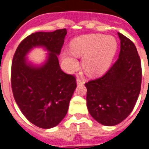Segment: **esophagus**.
I'll list each match as a JSON object with an SVG mask.
<instances>
[{
  "label": "esophagus",
  "instance_id": "esophagus-1",
  "mask_svg": "<svg viewBox=\"0 0 149 149\" xmlns=\"http://www.w3.org/2000/svg\"><path fill=\"white\" fill-rule=\"evenodd\" d=\"M77 84H84V80H82V79L79 78V77H77Z\"/></svg>",
  "mask_w": 149,
  "mask_h": 149
}]
</instances>
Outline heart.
Masks as SVG:
<instances>
[{"label": "heart", "instance_id": "heart-1", "mask_svg": "<svg viewBox=\"0 0 149 149\" xmlns=\"http://www.w3.org/2000/svg\"><path fill=\"white\" fill-rule=\"evenodd\" d=\"M117 41L112 36L93 34L74 41L71 51L63 54V60L68 71L77 69L79 63L74 56L82 59V66L89 75L106 71L111 64L117 51Z\"/></svg>", "mask_w": 149, "mask_h": 149}]
</instances>
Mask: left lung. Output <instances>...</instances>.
Listing matches in <instances>:
<instances>
[{"instance_id": "obj_1", "label": "left lung", "mask_w": 149, "mask_h": 149, "mask_svg": "<svg viewBox=\"0 0 149 149\" xmlns=\"http://www.w3.org/2000/svg\"><path fill=\"white\" fill-rule=\"evenodd\" d=\"M119 58L100 77L85 84L89 113L101 125H118L130 115L141 89L142 67L136 46L118 33Z\"/></svg>"}]
</instances>
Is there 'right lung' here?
Masks as SVG:
<instances>
[{
    "mask_svg": "<svg viewBox=\"0 0 149 149\" xmlns=\"http://www.w3.org/2000/svg\"><path fill=\"white\" fill-rule=\"evenodd\" d=\"M66 33V29H60L30 34L13 56L11 86L15 101L27 120L41 128H51L63 120L77 87L74 76L61 70L57 58ZM36 46H43L50 52L40 67L25 60L26 54Z\"/></svg>",
    "mask_w": 149,
    "mask_h": 149,
    "instance_id": "obj_1",
    "label": "right lung"
}]
</instances>
